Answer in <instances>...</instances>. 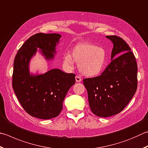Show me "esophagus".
I'll list each match as a JSON object with an SVG mask.
<instances>
[{"label": "esophagus", "mask_w": 148, "mask_h": 148, "mask_svg": "<svg viewBox=\"0 0 148 148\" xmlns=\"http://www.w3.org/2000/svg\"><path fill=\"white\" fill-rule=\"evenodd\" d=\"M75 78H76V82H80L82 81V78H81V77H80L79 76H76V77H75Z\"/></svg>", "instance_id": "obj_1"}]
</instances>
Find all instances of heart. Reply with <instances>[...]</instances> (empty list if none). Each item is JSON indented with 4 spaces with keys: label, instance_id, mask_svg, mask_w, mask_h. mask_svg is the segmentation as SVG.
I'll use <instances>...</instances> for the list:
<instances>
[{
    "label": "heart",
    "instance_id": "1",
    "mask_svg": "<svg viewBox=\"0 0 148 148\" xmlns=\"http://www.w3.org/2000/svg\"><path fill=\"white\" fill-rule=\"evenodd\" d=\"M106 60V53L103 48L88 42H82L73 48L72 56L69 53L64 56L63 63L66 67L72 69L74 61L79 64V71L82 74L95 76L102 71Z\"/></svg>",
    "mask_w": 148,
    "mask_h": 148
}]
</instances>
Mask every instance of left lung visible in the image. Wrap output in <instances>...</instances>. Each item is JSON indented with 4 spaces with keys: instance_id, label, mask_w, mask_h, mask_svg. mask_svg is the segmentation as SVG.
<instances>
[{
    "instance_id": "left-lung-1",
    "label": "left lung",
    "mask_w": 148,
    "mask_h": 148,
    "mask_svg": "<svg viewBox=\"0 0 148 148\" xmlns=\"http://www.w3.org/2000/svg\"><path fill=\"white\" fill-rule=\"evenodd\" d=\"M106 37L114 45L112 61L100 76L83 80L91 111L100 117L123 111L135 95L138 82L137 64L130 46L119 36Z\"/></svg>"
}]
</instances>
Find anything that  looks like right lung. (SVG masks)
<instances>
[{"label":"right lung","instance_id":"right-lung-1","mask_svg":"<svg viewBox=\"0 0 148 148\" xmlns=\"http://www.w3.org/2000/svg\"><path fill=\"white\" fill-rule=\"evenodd\" d=\"M58 34L38 33L24 42L13 63L12 86L18 100L32 116L47 120L58 116L63 102L76 75L60 69H52L44 74L33 76L29 72L30 59L40 48L47 60L53 59L56 44L61 38Z\"/></svg>","mask_w":148,"mask_h":148}]
</instances>
